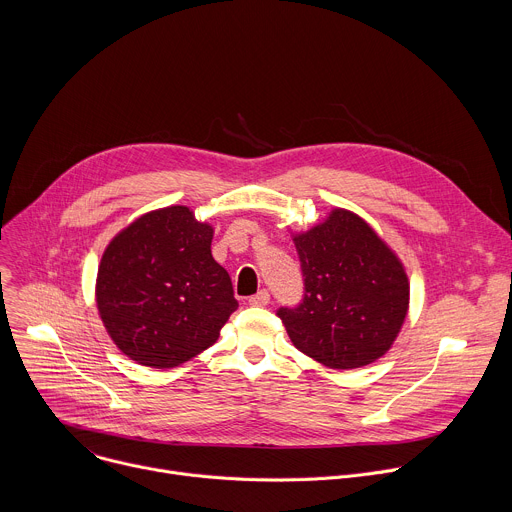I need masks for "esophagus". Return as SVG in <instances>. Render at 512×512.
<instances>
[{
	"mask_svg": "<svg viewBox=\"0 0 512 512\" xmlns=\"http://www.w3.org/2000/svg\"><path fill=\"white\" fill-rule=\"evenodd\" d=\"M249 304H251V306H267V304H269V291H267V289H261L259 294H255V296L249 298Z\"/></svg>",
	"mask_w": 512,
	"mask_h": 512,
	"instance_id": "esophagus-1",
	"label": "esophagus"
}]
</instances>
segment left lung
I'll return each mask as SVG.
<instances>
[{
    "label": "left lung",
    "instance_id": "8db88e82",
    "mask_svg": "<svg viewBox=\"0 0 512 512\" xmlns=\"http://www.w3.org/2000/svg\"><path fill=\"white\" fill-rule=\"evenodd\" d=\"M304 271V302L277 316L298 350L350 371L389 352L409 312V277L399 255L352 210L291 233Z\"/></svg>",
    "mask_w": 512,
    "mask_h": 512
}]
</instances>
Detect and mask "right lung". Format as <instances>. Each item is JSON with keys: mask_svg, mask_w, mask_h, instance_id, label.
<instances>
[{"mask_svg": "<svg viewBox=\"0 0 512 512\" xmlns=\"http://www.w3.org/2000/svg\"><path fill=\"white\" fill-rule=\"evenodd\" d=\"M212 237L210 223L176 204L141 214L107 245L97 310L115 346L141 367L194 358L239 308L227 269L212 259Z\"/></svg>", "mask_w": 512, "mask_h": 512, "instance_id": "obj_1", "label": "right lung"}]
</instances>
